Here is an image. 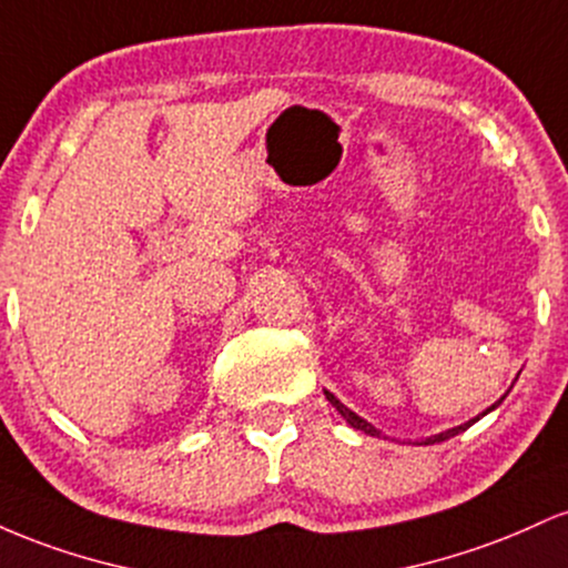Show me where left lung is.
<instances>
[{"instance_id": "obj_1", "label": "left lung", "mask_w": 568, "mask_h": 568, "mask_svg": "<svg viewBox=\"0 0 568 568\" xmlns=\"http://www.w3.org/2000/svg\"><path fill=\"white\" fill-rule=\"evenodd\" d=\"M325 397H328V400L334 403L338 414H342L344 419H347L352 427H355V429H363V433H366V435H379V429H376L374 425H368V422H366V419H361V416H357L355 410H349L347 406H344V403H338V400H336V395L325 393ZM491 408H494V406H491ZM491 408H488V410H491ZM470 425H473V422H467V425H459V427H454V429H446V433L435 435V438H427L425 443H440V440H446V438H454V435H459L462 429H467V427H470Z\"/></svg>"}]
</instances>
